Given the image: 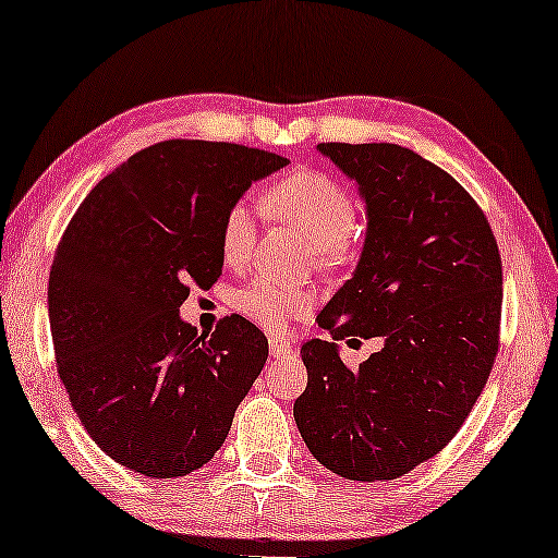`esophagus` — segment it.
I'll use <instances>...</instances> for the list:
<instances>
[{
	"label": "esophagus",
	"instance_id": "34e87169",
	"mask_svg": "<svg viewBox=\"0 0 558 558\" xmlns=\"http://www.w3.org/2000/svg\"><path fill=\"white\" fill-rule=\"evenodd\" d=\"M269 350H271L274 357L289 355V353H292V342H289L287 338H279V335H274V338L269 340Z\"/></svg>",
	"mask_w": 558,
	"mask_h": 558
}]
</instances>
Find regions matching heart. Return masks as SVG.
<instances>
[{
    "instance_id": "b5f03b06",
    "label": "heart",
    "mask_w": 558,
    "mask_h": 558,
    "mask_svg": "<svg viewBox=\"0 0 558 558\" xmlns=\"http://www.w3.org/2000/svg\"><path fill=\"white\" fill-rule=\"evenodd\" d=\"M264 210L287 220L307 235L323 264H335L345 256L348 235L357 220V203L345 185L317 170H300L277 182L264 195ZM256 239V216L246 203L228 208L220 223V256L239 269L248 262ZM307 289L284 281L258 277L235 294V310L264 325L266 330H284L292 319L312 310Z\"/></svg>"
}]
</instances>
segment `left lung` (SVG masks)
<instances>
[{
	"mask_svg": "<svg viewBox=\"0 0 558 558\" xmlns=\"http://www.w3.org/2000/svg\"><path fill=\"white\" fill-rule=\"evenodd\" d=\"M357 185L365 241L307 340L294 422L345 480H393L447 447L498 353L502 264L490 223L452 174L399 144H317ZM385 348L350 372L338 339Z\"/></svg>",
	"mask_w": 558,
	"mask_h": 558,
	"instance_id": "8db88e82",
	"label": "left lung"
}]
</instances>
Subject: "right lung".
Returning <instances> with one entry per match:
<instances>
[{"label":"right lung","instance_id":"obj_1","mask_svg":"<svg viewBox=\"0 0 558 558\" xmlns=\"http://www.w3.org/2000/svg\"><path fill=\"white\" fill-rule=\"evenodd\" d=\"M289 159L241 144L172 140L90 190L52 258L48 315L58 373L90 439L147 477L201 470L269 357L246 317L197 335L190 284L223 274L220 223Z\"/></svg>","mask_w":558,"mask_h":558}]
</instances>
